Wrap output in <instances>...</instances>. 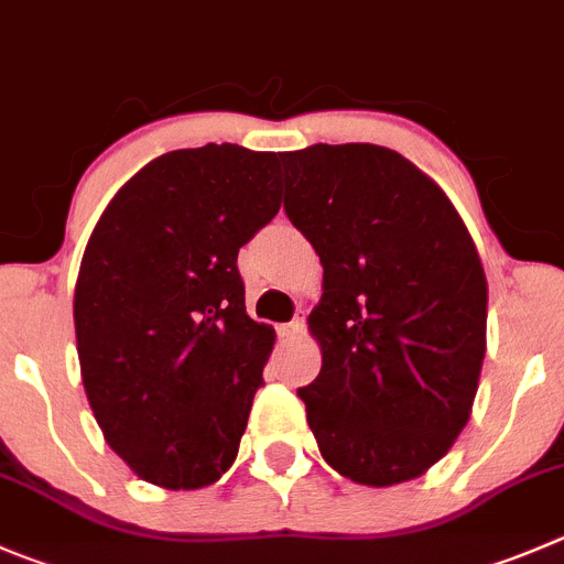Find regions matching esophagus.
Segmentation results:
<instances>
[{
    "instance_id": "esophagus-1",
    "label": "esophagus",
    "mask_w": 564,
    "mask_h": 564,
    "mask_svg": "<svg viewBox=\"0 0 564 564\" xmlns=\"http://www.w3.org/2000/svg\"><path fill=\"white\" fill-rule=\"evenodd\" d=\"M304 318H307V313L304 310H299L296 318L291 321V324L282 326V337H299L304 332Z\"/></svg>"
}]
</instances>
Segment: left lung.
<instances>
[{
  "instance_id": "8db88e82",
  "label": "left lung",
  "mask_w": 564,
  "mask_h": 564,
  "mask_svg": "<svg viewBox=\"0 0 564 564\" xmlns=\"http://www.w3.org/2000/svg\"><path fill=\"white\" fill-rule=\"evenodd\" d=\"M285 213L324 265L307 324L321 373L299 388L346 479H417L468 423L487 351V279L468 227L417 165L373 143L279 154Z\"/></svg>"
}]
</instances>
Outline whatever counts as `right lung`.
<instances>
[{"mask_svg": "<svg viewBox=\"0 0 564 564\" xmlns=\"http://www.w3.org/2000/svg\"><path fill=\"white\" fill-rule=\"evenodd\" d=\"M273 152L176 149L101 213L74 288L79 371L107 446L198 490L238 457L273 329L246 315L240 246L279 213Z\"/></svg>", "mask_w": 564, "mask_h": 564, "instance_id": "right-lung-1", "label": "right lung"}]
</instances>
